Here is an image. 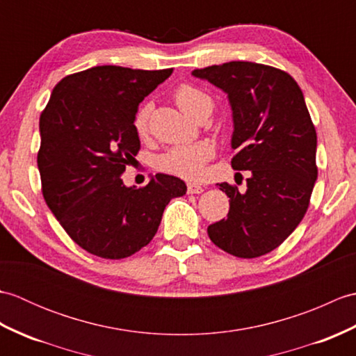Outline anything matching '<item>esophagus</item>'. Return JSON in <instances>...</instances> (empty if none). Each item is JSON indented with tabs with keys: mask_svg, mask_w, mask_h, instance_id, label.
I'll return each instance as SVG.
<instances>
[{
	"mask_svg": "<svg viewBox=\"0 0 356 356\" xmlns=\"http://www.w3.org/2000/svg\"><path fill=\"white\" fill-rule=\"evenodd\" d=\"M188 194H202L203 191V186H200V185H197V184H188Z\"/></svg>",
	"mask_w": 356,
	"mask_h": 356,
	"instance_id": "esophagus-1",
	"label": "esophagus"
}]
</instances>
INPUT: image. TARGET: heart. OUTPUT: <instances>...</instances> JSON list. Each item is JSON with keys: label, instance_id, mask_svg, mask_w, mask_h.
Here are the masks:
<instances>
[{"label": "heart", "instance_id": "obj_1", "mask_svg": "<svg viewBox=\"0 0 356 356\" xmlns=\"http://www.w3.org/2000/svg\"><path fill=\"white\" fill-rule=\"evenodd\" d=\"M174 99L184 113L188 116L197 118L203 111L213 110L211 97L202 92L200 88L184 84L180 86ZM151 104H143L134 116V130L138 136L143 138L148 133V120L151 113ZM214 156V147L209 142L200 140L190 145H176L166 149L156 159V166L163 172L174 174L184 179H199L205 171V163Z\"/></svg>", "mask_w": 356, "mask_h": 356}]
</instances>
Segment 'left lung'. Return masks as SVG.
I'll return each mask as SVG.
<instances>
[{
	"label": "left lung",
	"mask_w": 356,
	"mask_h": 356,
	"mask_svg": "<svg viewBox=\"0 0 356 356\" xmlns=\"http://www.w3.org/2000/svg\"><path fill=\"white\" fill-rule=\"evenodd\" d=\"M193 76L228 95L231 165L249 171L243 194L217 184L229 197V213L208 226V236L225 252L255 259L274 251L303 220L318 174L316 131L303 92L286 72L248 61L197 69Z\"/></svg>",
	"instance_id": "left-lung-1"
}]
</instances>
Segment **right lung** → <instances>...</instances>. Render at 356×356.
Here are the masks:
<instances>
[{"instance_id": "1", "label": "right lung", "mask_w": 356, "mask_h": 356, "mask_svg": "<svg viewBox=\"0 0 356 356\" xmlns=\"http://www.w3.org/2000/svg\"><path fill=\"white\" fill-rule=\"evenodd\" d=\"M171 73L92 67L59 81L41 113L44 199L90 254L119 260L138 252L153 240L170 200L186 193L170 174H156L143 188L120 177L140 148L133 125L139 104Z\"/></svg>"}]
</instances>
